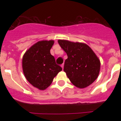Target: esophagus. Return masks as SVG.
Wrapping results in <instances>:
<instances>
[{
    "label": "esophagus",
    "instance_id": "1",
    "mask_svg": "<svg viewBox=\"0 0 121 121\" xmlns=\"http://www.w3.org/2000/svg\"><path fill=\"white\" fill-rule=\"evenodd\" d=\"M61 68H62V69H63V67H64V64L61 65Z\"/></svg>",
    "mask_w": 121,
    "mask_h": 121
}]
</instances>
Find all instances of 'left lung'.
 <instances>
[{"instance_id":"1","label":"left lung","mask_w":121,"mask_h":121,"mask_svg":"<svg viewBox=\"0 0 121 121\" xmlns=\"http://www.w3.org/2000/svg\"><path fill=\"white\" fill-rule=\"evenodd\" d=\"M58 43L67 54L64 72L73 84L83 88L92 84L99 74L100 60L86 44L58 40Z\"/></svg>"}]
</instances>
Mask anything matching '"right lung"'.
<instances>
[{
	"instance_id": "1",
	"label": "right lung",
	"mask_w": 121,
	"mask_h": 121,
	"mask_svg": "<svg viewBox=\"0 0 121 121\" xmlns=\"http://www.w3.org/2000/svg\"><path fill=\"white\" fill-rule=\"evenodd\" d=\"M54 41H41L32 46L24 55L22 69L27 80L39 90L51 85L59 72L62 70L50 53Z\"/></svg>"
}]
</instances>
